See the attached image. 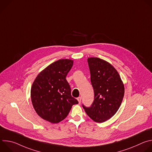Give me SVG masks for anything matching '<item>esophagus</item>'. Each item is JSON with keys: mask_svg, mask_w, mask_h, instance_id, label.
<instances>
[{"mask_svg": "<svg viewBox=\"0 0 152 152\" xmlns=\"http://www.w3.org/2000/svg\"><path fill=\"white\" fill-rule=\"evenodd\" d=\"M77 100H78L79 103H80V102H81V100H82V97H77Z\"/></svg>", "mask_w": 152, "mask_h": 152, "instance_id": "esophagus-1", "label": "esophagus"}]
</instances>
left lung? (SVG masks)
Returning a JSON list of instances; mask_svg holds the SVG:
<instances>
[{"label":"left lung","instance_id":"1","mask_svg":"<svg viewBox=\"0 0 152 152\" xmlns=\"http://www.w3.org/2000/svg\"><path fill=\"white\" fill-rule=\"evenodd\" d=\"M94 100L90 107L82 104L85 113L93 120L103 123L118 111L124 94V87L115 69L98 58H88Z\"/></svg>","mask_w":152,"mask_h":152}]
</instances>
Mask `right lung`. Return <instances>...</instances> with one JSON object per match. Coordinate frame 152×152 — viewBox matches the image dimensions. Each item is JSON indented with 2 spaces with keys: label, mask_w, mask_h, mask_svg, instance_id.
Listing matches in <instances>:
<instances>
[{
  "label": "right lung",
  "mask_w": 152,
  "mask_h": 152,
  "mask_svg": "<svg viewBox=\"0 0 152 152\" xmlns=\"http://www.w3.org/2000/svg\"><path fill=\"white\" fill-rule=\"evenodd\" d=\"M73 61L60 59L51 64L35 79L31 91V100L37 114L52 123H57L68 115L78 101L71 95L66 77Z\"/></svg>",
  "instance_id": "add662e5"
}]
</instances>
